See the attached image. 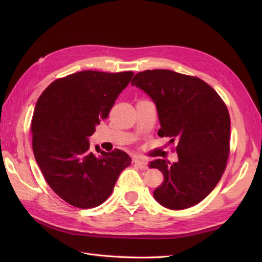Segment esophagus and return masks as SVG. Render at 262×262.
<instances>
[{"label":"esophagus","mask_w":262,"mask_h":262,"mask_svg":"<svg viewBox=\"0 0 262 262\" xmlns=\"http://www.w3.org/2000/svg\"><path fill=\"white\" fill-rule=\"evenodd\" d=\"M134 163L137 168H140L141 170H146L148 168L147 162L143 159H134Z\"/></svg>","instance_id":"1"}]
</instances>
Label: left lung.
Instances as JSON below:
<instances>
[{
    "instance_id": "8db88e82",
    "label": "left lung",
    "mask_w": 262,
    "mask_h": 262,
    "mask_svg": "<svg viewBox=\"0 0 262 262\" xmlns=\"http://www.w3.org/2000/svg\"><path fill=\"white\" fill-rule=\"evenodd\" d=\"M157 104L160 137L177 143L179 160H155L151 168L164 176L154 198L179 210L202 202L213 191L230 154V114L213 88L197 76L169 70H147L132 80Z\"/></svg>"
}]
</instances>
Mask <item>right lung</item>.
<instances>
[{"label":"right lung","mask_w":262,"mask_h":262,"mask_svg":"<svg viewBox=\"0 0 262 262\" xmlns=\"http://www.w3.org/2000/svg\"><path fill=\"white\" fill-rule=\"evenodd\" d=\"M132 71H82L55 80L41 93L31 121L35 159L53 191L66 203L86 209L109 198L121 171L132 163L118 148L90 151L96 126L107 118Z\"/></svg>","instance_id":"add662e5"}]
</instances>
